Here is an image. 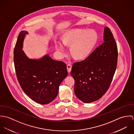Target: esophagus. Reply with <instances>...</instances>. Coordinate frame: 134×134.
Wrapping results in <instances>:
<instances>
[{
	"instance_id": "obj_1",
	"label": "esophagus",
	"mask_w": 134,
	"mask_h": 134,
	"mask_svg": "<svg viewBox=\"0 0 134 134\" xmlns=\"http://www.w3.org/2000/svg\"><path fill=\"white\" fill-rule=\"evenodd\" d=\"M71 69H72V65L70 64H68L67 65V69H68V72L70 73L71 71Z\"/></svg>"
}]
</instances>
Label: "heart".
<instances>
[{"label":"heart","mask_w":134,"mask_h":134,"mask_svg":"<svg viewBox=\"0 0 134 134\" xmlns=\"http://www.w3.org/2000/svg\"><path fill=\"white\" fill-rule=\"evenodd\" d=\"M98 40V34L94 30L75 29L65 34L62 42H57L55 47L59 55L63 57L66 54L65 45L71 44L70 52L72 56L76 59H83L91 53Z\"/></svg>","instance_id":"b5f03b06"}]
</instances>
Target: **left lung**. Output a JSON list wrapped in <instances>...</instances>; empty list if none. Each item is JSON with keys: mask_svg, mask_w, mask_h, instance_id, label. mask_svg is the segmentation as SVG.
I'll return each mask as SVG.
<instances>
[{"mask_svg": "<svg viewBox=\"0 0 134 134\" xmlns=\"http://www.w3.org/2000/svg\"><path fill=\"white\" fill-rule=\"evenodd\" d=\"M118 54L115 38L106 27L103 43L84 60L73 65L71 74L75 80L74 92L78 99L89 103L106 92L115 74Z\"/></svg>", "mask_w": 134, "mask_h": 134, "instance_id": "8db88e82", "label": "left lung"}]
</instances>
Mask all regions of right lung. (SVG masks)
Listing matches in <instances>:
<instances>
[{
	"label": "right lung",
	"instance_id": "right-lung-1",
	"mask_svg": "<svg viewBox=\"0 0 134 134\" xmlns=\"http://www.w3.org/2000/svg\"><path fill=\"white\" fill-rule=\"evenodd\" d=\"M26 31L19 33L14 50V62L19 85L31 99L47 104L57 97L61 82L68 76L66 65L53 59L48 54L30 59L23 50Z\"/></svg>",
	"mask_w": 134,
	"mask_h": 134
}]
</instances>
